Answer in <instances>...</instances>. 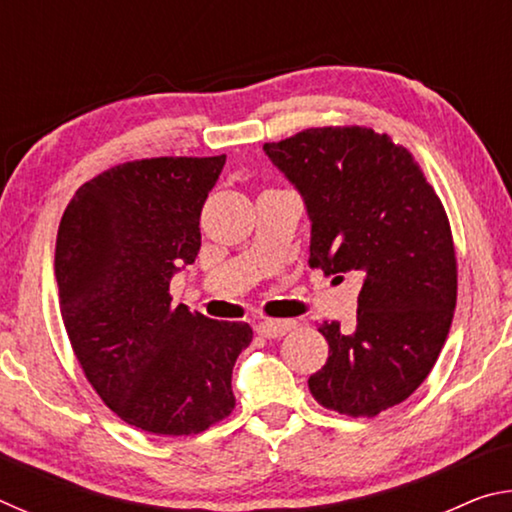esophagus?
Listing matches in <instances>:
<instances>
[{
	"mask_svg": "<svg viewBox=\"0 0 512 512\" xmlns=\"http://www.w3.org/2000/svg\"><path fill=\"white\" fill-rule=\"evenodd\" d=\"M293 327H296L293 320H264V323L257 325V332L266 336V339H280V336L291 332Z\"/></svg>",
	"mask_w": 512,
	"mask_h": 512,
	"instance_id": "1",
	"label": "esophagus"
}]
</instances>
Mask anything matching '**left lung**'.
<instances>
[{
	"instance_id": "8db88e82",
	"label": "left lung",
	"mask_w": 512,
	"mask_h": 512,
	"mask_svg": "<svg viewBox=\"0 0 512 512\" xmlns=\"http://www.w3.org/2000/svg\"><path fill=\"white\" fill-rule=\"evenodd\" d=\"M264 151L305 198L309 266L357 273V325L325 320L329 357L314 400L350 418L404 402L436 363L456 309V250L443 203L418 162L366 126L307 128Z\"/></svg>"
}]
</instances>
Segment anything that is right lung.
Listing matches in <instances>:
<instances>
[{
	"label": "right lung",
	"mask_w": 512,
	"mask_h": 512,
	"mask_svg": "<svg viewBox=\"0 0 512 512\" xmlns=\"http://www.w3.org/2000/svg\"><path fill=\"white\" fill-rule=\"evenodd\" d=\"M225 155L117 164L81 185L58 225L60 314L110 411L160 436H194L235 409L248 323L173 307L169 282L201 250V210Z\"/></svg>",
	"instance_id": "obj_1"
}]
</instances>
